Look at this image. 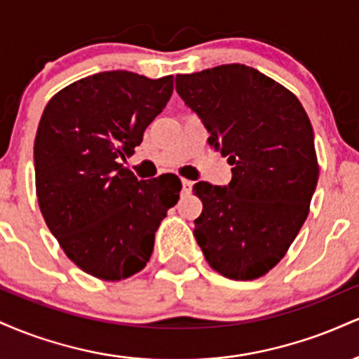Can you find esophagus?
Returning a JSON list of instances; mask_svg holds the SVG:
<instances>
[{
    "instance_id": "34e87169",
    "label": "esophagus",
    "mask_w": 359,
    "mask_h": 359,
    "mask_svg": "<svg viewBox=\"0 0 359 359\" xmlns=\"http://www.w3.org/2000/svg\"><path fill=\"white\" fill-rule=\"evenodd\" d=\"M192 191V182L191 180H187V179H182V192H191Z\"/></svg>"
}]
</instances>
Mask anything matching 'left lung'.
<instances>
[{
    "label": "left lung",
    "mask_w": 359,
    "mask_h": 359,
    "mask_svg": "<svg viewBox=\"0 0 359 359\" xmlns=\"http://www.w3.org/2000/svg\"><path fill=\"white\" fill-rule=\"evenodd\" d=\"M208 143L233 165L226 187L197 182V245L211 269L233 280L269 273L287 253L319 179L314 131L290 90L257 69L226 64L175 77Z\"/></svg>",
    "instance_id": "left-lung-1"
}]
</instances>
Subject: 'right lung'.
I'll list each match as a JSON object with an SVG mask.
<instances>
[{
	"instance_id": "1",
	"label": "right lung",
	"mask_w": 359,
	"mask_h": 359,
	"mask_svg": "<svg viewBox=\"0 0 359 359\" xmlns=\"http://www.w3.org/2000/svg\"><path fill=\"white\" fill-rule=\"evenodd\" d=\"M172 90V76L108 71L45 106L34 147L40 211L65 255L93 277L113 282L145 269L160 221L179 201V180H138L121 163Z\"/></svg>"
}]
</instances>
